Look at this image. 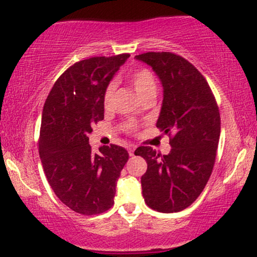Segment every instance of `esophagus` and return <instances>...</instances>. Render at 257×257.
Listing matches in <instances>:
<instances>
[{
  "instance_id": "obj_1",
  "label": "esophagus",
  "mask_w": 257,
  "mask_h": 257,
  "mask_svg": "<svg viewBox=\"0 0 257 257\" xmlns=\"http://www.w3.org/2000/svg\"><path fill=\"white\" fill-rule=\"evenodd\" d=\"M126 149H128L129 155H134V152H135V149H136V146H135V145H129L128 147H126Z\"/></svg>"
}]
</instances>
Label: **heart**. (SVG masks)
Returning <instances> with one entry per match:
<instances>
[{
  "instance_id": "1",
  "label": "heart",
  "mask_w": 257,
  "mask_h": 257,
  "mask_svg": "<svg viewBox=\"0 0 257 257\" xmlns=\"http://www.w3.org/2000/svg\"><path fill=\"white\" fill-rule=\"evenodd\" d=\"M132 84L134 86L136 92L139 93L140 97H142L146 93L151 91H157V80H155L154 74L147 69H140L135 71L132 74ZM116 92V83L111 82L105 87L104 93H103V105L105 109H109L112 105L113 96ZM126 131H134V125L132 123H128L125 125Z\"/></svg>"
}]
</instances>
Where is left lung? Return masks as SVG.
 Instances as JSON below:
<instances>
[{
	"label": "left lung",
	"mask_w": 257,
	"mask_h": 257,
	"mask_svg": "<svg viewBox=\"0 0 257 257\" xmlns=\"http://www.w3.org/2000/svg\"><path fill=\"white\" fill-rule=\"evenodd\" d=\"M160 78L164 99L157 126L170 136L171 152L148 146L135 151L147 162L141 177L146 204L159 212H179L199 197L216 160L220 134L217 102L206 79L190 61L171 52L135 57Z\"/></svg>",
	"instance_id": "obj_1"
}]
</instances>
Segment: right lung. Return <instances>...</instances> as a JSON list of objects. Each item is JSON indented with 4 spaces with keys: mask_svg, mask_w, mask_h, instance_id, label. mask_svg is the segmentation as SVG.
<instances>
[{
    "mask_svg": "<svg viewBox=\"0 0 257 257\" xmlns=\"http://www.w3.org/2000/svg\"><path fill=\"white\" fill-rule=\"evenodd\" d=\"M131 57H93L69 67L52 87L42 110L39 154L48 184L74 212L92 216L113 205L116 183L129 154L116 145L99 154L89 145L91 124L104 118L103 93Z\"/></svg>",
    "mask_w": 257,
    "mask_h": 257,
    "instance_id": "1",
    "label": "right lung"
}]
</instances>
